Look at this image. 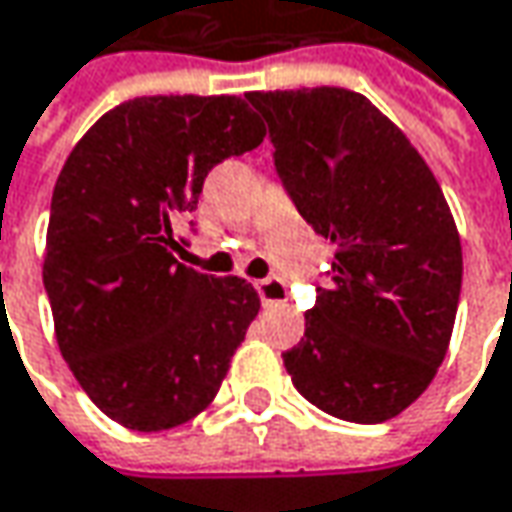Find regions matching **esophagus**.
I'll return each instance as SVG.
<instances>
[{"label": "esophagus", "mask_w": 512, "mask_h": 512, "mask_svg": "<svg viewBox=\"0 0 512 512\" xmlns=\"http://www.w3.org/2000/svg\"><path fill=\"white\" fill-rule=\"evenodd\" d=\"M257 295L263 303H283V300L289 298V292H286V286L280 283L278 278H263L255 283Z\"/></svg>", "instance_id": "34e87169"}]
</instances>
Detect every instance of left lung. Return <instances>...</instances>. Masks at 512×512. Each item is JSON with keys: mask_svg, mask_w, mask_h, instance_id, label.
I'll use <instances>...</instances> for the list:
<instances>
[{"mask_svg": "<svg viewBox=\"0 0 512 512\" xmlns=\"http://www.w3.org/2000/svg\"><path fill=\"white\" fill-rule=\"evenodd\" d=\"M300 217L335 243L332 272L283 352L300 395L381 424L430 387L456 323L461 240L424 157L346 88L246 94Z\"/></svg>", "mask_w": 512, "mask_h": 512, "instance_id": "1", "label": "left lung"}]
</instances>
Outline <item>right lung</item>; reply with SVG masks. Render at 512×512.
<instances>
[{
  "label": "right lung",
  "instance_id": "add662e5",
  "mask_svg": "<svg viewBox=\"0 0 512 512\" xmlns=\"http://www.w3.org/2000/svg\"><path fill=\"white\" fill-rule=\"evenodd\" d=\"M263 137L240 97H137L91 125L59 171L42 266L56 344L128 430L206 410L255 321V286L177 263L171 226L217 163Z\"/></svg>",
  "mask_w": 512,
  "mask_h": 512
}]
</instances>
